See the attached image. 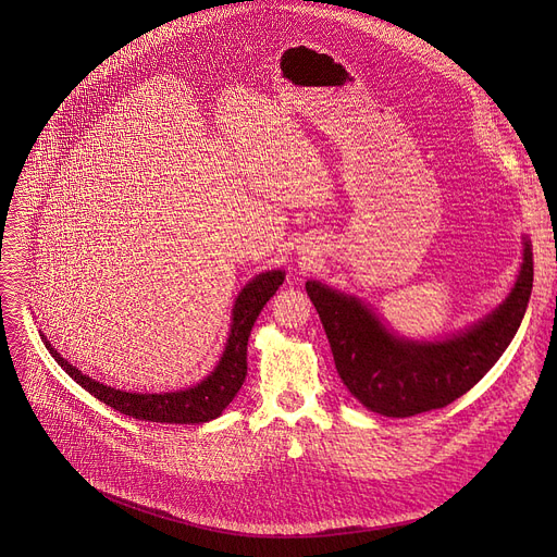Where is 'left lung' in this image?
Masks as SVG:
<instances>
[{
  "mask_svg": "<svg viewBox=\"0 0 557 557\" xmlns=\"http://www.w3.org/2000/svg\"><path fill=\"white\" fill-rule=\"evenodd\" d=\"M305 288L347 391L374 413L411 418L465 395L506 352L533 290V248L523 237V261L508 298L472 327L443 341L397 336L363 300L318 280Z\"/></svg>",
  "mask_w": 557,
  "mask_h": 557,
  "instance_id": "left-lung-1",
  "label": "left lung"
}]
</instances>
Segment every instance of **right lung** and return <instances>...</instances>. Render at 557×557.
<instances>
[{"label":"right lung","mask_w":557,"mask_h":557,"mask_svg":"<svg viewBox=\"0 0 557 557\" xmlns=\"http://www.w3.org/2000/svg\"><path fill=\"white\" fill-rule=\"evenodd\" d=\"M284 282V271H267L255 275L242 290L232 307V323L223 355L216 363V368L200 379V382L185 391L173 393H126L120 388H110L97 379L83 374L76 366H72L67 359L55 352V347L47 341L45 334L42 343L49 349V355L55 359L74 382L85 388L90 395H95L99 401L108 404L114 411L124 416H131L135 420L146 422H164V424H200L210 422L223 413V408L239 393L242 384L246 382L248 372V336L252 332V325L257 315L261 313L263 305H267L275 290Z\"/></svg>","instance_id":"1"}]
</instances>
